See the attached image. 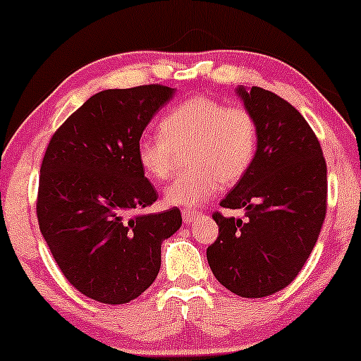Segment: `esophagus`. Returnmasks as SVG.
Segmentation results:
<instances>
[{"instance_id": "obj_1", "label": "esophagus", "mask_w": 361, "mask_h": 361, "mask_svg": "<svg viewBox=\"0 0 361 361\" xmlns=\"http://www.w3.org/2000/svg\"><path fill=\"white\" fill-rule=\"evenodd\" d=\"M200 215V212H193V210H185L183 212V222L185 224H193L197 220V216Z\"/></svg>"}]
</instances>
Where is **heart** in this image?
Returning <instances> with one entry per match:
<instances>
[{
  "mask_svg": "<svg viewBox=\"0 0 361 361\" xmlns=\"http://www.w3.org/2000/svg\"><path fill=\"white\" fill-rule=\"evenodd\" d=\"M158 133L139 137L136 159L147 176L163 181L171 175L175 151L186 147L183 161L188 169L164 192L175 207L197 208L219 192L220 183H237L257 153L259 131L252 112L205 95L169 109Z\"/></svg>",
  "mask_w": 361,
  "mask_h": 361,
  "instance_id": "b5f03b06",
  "label": "heart"
}]
</instances>
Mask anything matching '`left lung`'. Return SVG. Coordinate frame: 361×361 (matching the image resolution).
<instances>
[{
	"mask_svg": "<svg viewBox=\"0 0 361 361\" xmlns=\"http://www.w3.org/2000/svg\"><path fill=\"white\" fill-rule=\"evenodd\" d=\"M237 95L257 123V153L220 207L244 208L245 220L215 212L219 237L207 259L230 293L264 298L294 281L318 240L326 161L316 134L288 101L260 87L240 85Z\"/></svg>",
	"mask_w": 361,
	"mask_h": 361,
	"instance_id": "8db88e82",
	"label": "left lung"
}]
</instances>
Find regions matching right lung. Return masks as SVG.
<instances>
[{
    "instance_id": "1",
    "label": "right lung",
    "mask_w": 361,
    "mask_h": 361,
    "mask_svg": "<svg viewBox=\"0 0 361 361\" xmlns=\"http://www.w3.org/2000/svg\"><path fill=\"white\" fill-rule=\"evenodd\" d=\"M175 94L166 85L107 89L51 136L40 168V232L67 281L87 298L124 305L153 284L161 244L181 227L178 208L134 214L158 200L136 142Z\"/></svg>"
}]
</instances>
